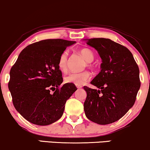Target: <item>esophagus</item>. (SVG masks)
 <instances>
[{
    "instance_id": "obj_1",
    "label": "esophagus",
    "mask_w": 150,
    "mask_h": 150,
    "mask_svg": "<svg viewBox=\"0 0 150 150\" xmlns=\"http://www.w3.org/2000/svg\"><path fill=\"white\" fill-rule=\"evenodd\" d=\"M76 88H78V89H80V88H82V86H76Z\"/></svg>"
}]
</instances>
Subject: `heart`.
Listing matches in <instances>:
<instances>
[{
  "instance_id": "obj_1",
  "label": "heart",
  "mask_w": 150,
  "mask_h": 150,
  "mask_svg": "<svg viewBox=\"0 0 150 150\" xmlns=\"http://www.w3.org/2000/svg\"><path fill=\"white\" fill-rule=\"evenodd\" d=\"M79 53L88 62V65H91V62L95 59V55L92 50L88 49V48H84V49H81L79 51ZM67 58L68 52L67 51H63L59 57L58 65L59 69L61 71L66 72L67 71ZM90 72L88 71L74 72V73H71L66 76L64 78V81L67 83H72L76 86H82L90 79Z\"/></svg>"
}]
</instances>
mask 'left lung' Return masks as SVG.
<instances>
[{"label":"left lung","mask_w":150,"mask_h":150,"mask_svg":"<svg viewBox=\"0 0 150 150\" xmlns=\"http://www.w3.org/2000/svg\"><path fill=\"white\" fill-rule=\"evenodd\" d=\"M86 44L100 55L101 71L87 86L84 102L86 117L99 125H108L122 117L134 106L140 89L139 68L127 47L110 39H87Z\"/></svg>","instance_id":"1"}]
</instances>
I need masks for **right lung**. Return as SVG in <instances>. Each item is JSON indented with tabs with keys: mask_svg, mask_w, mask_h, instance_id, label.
Returning <instances> with one entry per match:
<instances>
[{
	"mask_svg": "<svg viewBox=\"0 0 150 150\" xmlns=\"http://www.w3.org/2000/svg\"><path fill=\"white\" fill-rule=\"evenodd\" d=\"M74 43L49 39L30 44L11 68L8 88L13 104L30 122L45 126L62 117L67 100L77 88L72 83L60 88L63 79L58 61L66 48Z\"/></svg>",
	"mask_w": 150,
	"mask_h": 150,
	"instance_id": "1",
	"label": "right lung"
}]
</instances>
